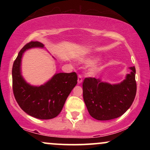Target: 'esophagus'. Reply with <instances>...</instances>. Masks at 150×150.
<instances>
[{
  "label": "esophagus",
  "mask_w": 150,
  "mask_h": 150,
  "mask_svg": "<svg viewBox=\"0 0 150 150\" xmlns=\"http://www.w3.org/2000/svg\"><path fill=\"white\" fill-rule=\"evenodd\" d=\"M82 82V76L81 75H78V79H77V83L81 84Z\"/></svg>",
  "instance_id": "34e87169"
}]
</instances>
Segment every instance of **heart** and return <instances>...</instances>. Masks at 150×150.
<instances>
[{"label":"heart","instance_id":"b5f03b06","mask_svg":"<svg viewBox=\"0 0 150 150\" xmlns=\"http://www.w3.org/2000/svg\"><path fill=\"white\" fill-rule=\"evenodd\" d=\"M99 58L98 57H95L93 58H88V59L85 60V63H87V64H94V63H97L99 61Z\"/></svg>","mask_w":150,"mask_h":150}]
</instances>
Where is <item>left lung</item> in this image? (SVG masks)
<instances>
[{"mask_svg": "<svg viewBox=\"0 0 150 150\" xmlns=\"http://www.w3.org/2000/svg\"><path fill=\"white\" fill-rule=\"evenodd\" d=\"M120 83L111 85L100 79L85 77L82 84L83 99L92 118L108 120L118 118L130 107L136 95L135 68Z\"/></svg>", "mask_w": 150, "mask_h": 150, "instance_id": "1", "label": "left lung"}]
</instances>
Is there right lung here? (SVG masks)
I'll return each mask as SVG.
<instances>
[{
	"label": "right lung",
	"mask_w": 150,
	"mask_h": 150,
	"mask_svg": "<svg viewBox=\"0 0 150 150\" xmlns=\"http://www.w3.org/2000/svg\"><path fill=\"white\" fill-rule=\"evenodd\" d=\"M44 47L39 42H30L18 53L13 65V90L20 107L30 116L39 119H51L61 113L67 98L77 85L75 72L60 73L53 75L44 85L32 86L27 83L21 75V59L26 50Z\"/></svg>",
	"instance_id": "add662e5"
}]
</instances>
